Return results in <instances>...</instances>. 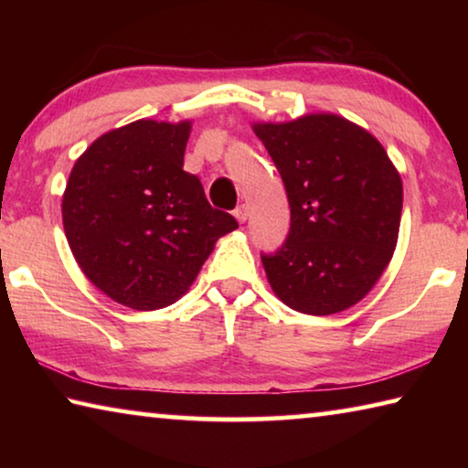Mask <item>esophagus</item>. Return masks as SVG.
Returning <instances> with one entry per match:
<instances>
[{
	"instance_id": "esophagus-1",
	"label": "esophagus",
	"mask_w": 468,
	"mask_h": 468,
	"mask_svg": "<svg viewBox=\"0 0 468 468\" xmlns=\"http://www.w3.org/2000/svg\"><path fill=\"white\" fill-rule=\"evenodd\" d=\"M233 215H235V218H237V220H239V223H245V220H248V217H250V208H248V204L237 206V208L233 210Z\"/></svg>"
}]
</instances>
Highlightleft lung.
<instances>
[{"label": "left lung", "mask_w": 468, "mask_h": 468, "mask_svg": "<svg viewBox=\"0 0 468 468\" xmlns=\"http://www.w3.org/2000/svg\"><path fill=\"white\" fill-rule=\"evenodd\" d=\"M279 169L291 229L262 264L284 305L310 315L346 310L374 289L399 241L402 181L384 146L357 123L310 113L253 123Z\"/></svg>", "instance_id": "1"}]
</instances>
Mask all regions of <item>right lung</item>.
Segmentation results:
<instances>
[{
  "mask_svg": "<svg viewBox=\"0 0 468 468\" xmlns=\"http://www.w3.org/2000/svg\"><path fill=\"white\" fill-rule=\"evenodd\" d=\"M192 123L138 120L78 158L61 200L63 231L94 287L132 310L171 305L220 237L237 229L184 171Z\"/></svg>",
  "mask_w": 468,
  "mask_h": 468,
  "instance_id": "add662e5",
  "label": "right lung"
}]
</instances>
